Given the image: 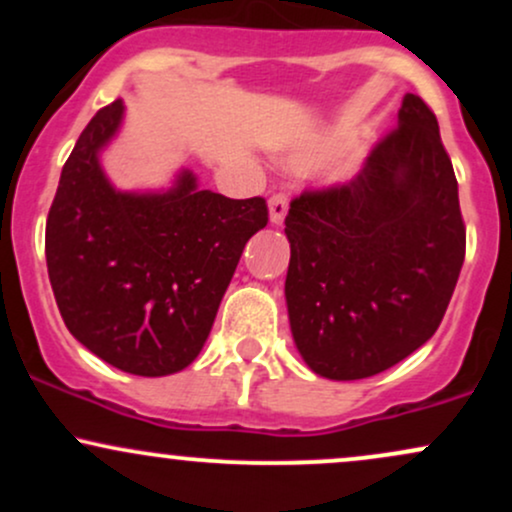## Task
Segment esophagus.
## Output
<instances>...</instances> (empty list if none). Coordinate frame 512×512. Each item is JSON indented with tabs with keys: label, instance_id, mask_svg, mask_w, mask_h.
I'll use <instances>...</instances> for the list:
<instances>
[{
	"label": "esophagus",
	"instance_id": "esophagus-1",
	"mask_svg": "<svg viewBox=\"0 0 512 512\" xmlns=\"http://www.w3.org/2000/svg\"><path fill=\"white\" fill-rule=\"evenodd\" d=\"M286 211H289V195H286L284 190L274 192V195L269 197V219H272V223H281L284 221Z\"/></svg>",
	"mask_w": 512,
	"mask_h": 512
}]
</instances>
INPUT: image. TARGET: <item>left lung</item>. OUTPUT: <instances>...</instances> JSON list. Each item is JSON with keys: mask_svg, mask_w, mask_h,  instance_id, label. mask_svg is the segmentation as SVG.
I'll return each mask as SVG.
<instances>
[{"mask_svg": "<svg viewBox=\"0 0 512 512\" xmlns=\"http://www.w3.org/2000/svg\"><path fill=\"white\" fill-rule=\"evenodd\" d=\"M291 332L317 375L361 380L443 322L467 233L438 120L409 93L354 178L305 187L286 214Z\"/></svg>", "mask_w": 512, "mask_h": 512, "instance_id": "8db88e82", "label": "left lung"}]
</instances>
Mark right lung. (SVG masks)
<instances>
[{"label": "right lung", "instance_id": "obj_1", "mask_svg": "<svg viewBox=\"0 0 512 512\" xmlns=\"http://www.w3.org/2000/svg\"><path fill=\"white\" fill-rule=\"evenodd\" d=\"M122 101L98 110L64 163L45 226V257L67 330L110 366L178 373L207 342L245 243L267 226L264 197L197 190L182 173L166 195L110 187L98 149Z\"/></svg>", "mask_w": 512, "mask_h": 512}]
</instances>
